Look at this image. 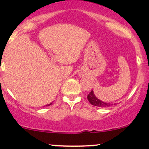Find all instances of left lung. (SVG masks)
Wrapping results in <instances>:
<instances>
[{"mask_svg": "<svg viewBox=\"0 0 149 149\" xmlns=\"http://www.w3.org/2000/svg\"><path fill=\"white\" fill-rule=\"evenodd\" d=\"M87 100L91 104L94 105V106L95 107H109L111 106V105H112V104L106 103V102H102V100H99L98 98H97V97H95V95H94L93 90L91 91L90 93L87 95Z\"/></svg>", "mask_w": 149, "mask_h": 149, "instance_id": "1", "label": "left lung"}]
</instances>
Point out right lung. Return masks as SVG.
<instances>
[{
	"label": "right lung",
	"instance_id": "1",
	"mask_svg": "<svg viewBox=\"0 0 149 149\" xmlns=\"http://www.w3.org/2000/svg\"><path fill=\"white\" fill-rule=\"evenodd\" d=\"M51 104H52V103H50V104H47V105H46V106H49V105H51Z\"/></svg>",
	"mask_w": 149,
	"mask_h": 149
}]
</instances>
